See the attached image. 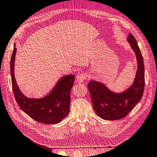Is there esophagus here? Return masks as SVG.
Returning a JSON list of instances; mask_svg holds the SVG:
<instances>
[{"instance_id": "obj_1", "label": "esophagus", "mask_w": 157, "mask_h": 157, "mask_svg": "<svg viewBox=\"0 0 157 157\" xmlns=\"http://www.w3.org/2000/svg\"><path fill=\"white\" fill-rule=\"evenodd\" d=\"M87 77H88V75L86 73H80L76 76V82L78 83L83 82L84 80H85L87 78Z\"/></svg>"}]
</instances>
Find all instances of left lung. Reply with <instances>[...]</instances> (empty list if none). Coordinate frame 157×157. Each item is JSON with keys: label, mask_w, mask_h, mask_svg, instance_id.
Segmentation results:
<instances>
[{"label": "left lung", "mask_w": 157, "mask_h": 157, "mask_svg": "<svg viewBox=\"0 0 157 157\" xmlns=\"http://www.w3.org/2000/svg\"><path fill=\"white\" fill-rule=\"evenodd\" d=\"M127 40L135 52L137 61V70L132 86L124 92L117 94L95 80L88 84L94 111L104 120L115 121L125 117L143 96L145 88L144 59L137 41L131 33Z\"/></svg>", "instance_id": "1"}]
</instances>
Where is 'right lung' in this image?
Masks as SVG:
<instances>
[{"label": "right lung", "mask_w": 157, "mask_h": 157, "mask_svg": "<svg viewBox=\"0 0 157 157\" xmlns=\"http://www.w3.org/2000/svg\"><path fill=\"white\" fill-rule=\"evenodd\" d=\"M16 48L14 44L10 60L12 89L19 107L35 121L43 124H57L67 116L70 106V92L75 77L65 75L59 79L54 88L46 97L40 99L25 96L18 88L14 77V62Z\"/></svg>", "instance_id": "add662e5"}]
</instances>
